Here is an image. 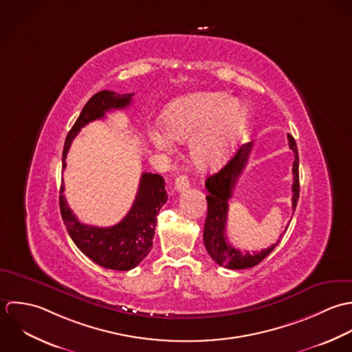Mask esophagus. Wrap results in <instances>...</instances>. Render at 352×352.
<instances>
[{"label": "esophagus", "instance_id": "esophagus-1", "mask_svg": "<svg viewBox=\"0 0 352 352\" xmlns=\"http://www.w3.org/2000/svg\"><path fill=\"white\" fill-rule=\"evenodd\" d=\"M174 188L177 192H184L189 188V179L186 175H178L174 182Z\"/></svg>", "mask_w": 352, "mask_h": 352}]
</instances>
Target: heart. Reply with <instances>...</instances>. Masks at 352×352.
I'll list each match as a JSON object with an SVG mask.
<instances>
[{"label":"heart","instance_id":"heart-1","mask_svg":"<svg viewBox=\"0 0 352 352\" xmlns=\"http://www.w3.org/2000/svg\"><path fill=\"white\" fill-rule=\"evenodd\" d=\"M164 131L149 133L160 151H170L173 141H189L192 164L210 171L223 166L232 155L246 124V109L224 92L200 91L173 100L164 110Z\"/></svg>","mask_w":352,"mask_h":352}]
</instances>
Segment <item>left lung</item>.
Here are the masks:
<instances>
[{
	"label": "left lung",
	"mask_w": 352,
	"mask_h": 352,
	"mask_svg": "<svg viewBox=\"0 0 352 352\" xmlns=\"http://www.w3.org/2000/svg\"><path fill=\"white\" fill-rule=\"evenodd\" d=\"M288 145L294 152V163H292V213L295 212L298 199H299V157L296 142L291 135H287ZM253 148V142H246L242 145L236 153L227 162V164L217 171L216 174L210 175L206 181V188L208 190L207 204L208 212L204 224V245L211 256L212 260L228 270H246L260 264L280 242L278 239L276 243L264 249L258 253L250 254L249 252H242L235 249L226 236L227 228V213H228V200L232 197L234 186L245 170L250 152ZM283 236V234H280Z\"/></svg>",
	"instance_id": "obj_1"
}]
</instances>
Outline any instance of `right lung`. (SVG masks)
Returning a JSON list of instances; mask_svg holds the SVG:
<instances>
[{
	"mask_svg": "<svg viewBox=\"0 0 352 352\" xmlns=\"http://www.w3.org/2000/svg\"><path fill=\"white\" fill-rule=\"evenodd\" d=\"M135 94H117L100 91L82 107L72 126L63 151V168L72 141L87 124L100 120L110 110L125 109ZM64 181L60 188V210L64 224L74 245L94 263L107 270L129 271L138 267L148 256L155 235L156 216L167 201L164 179L159 174L142 173L139 190L132 208L126 216L111 227H95L82 224L72 212L65 196Z\"/></svg>",
	"mask_w": 352,
	"mask_h": 352,
	"instance_id": "obj_1",
	"label": "right lung"
}]
</instances>
